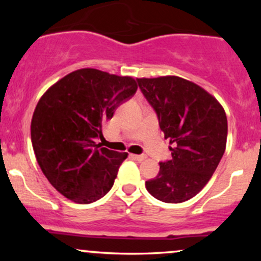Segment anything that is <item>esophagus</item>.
<instances>
[{
  "label": "esophagus",
  "instance_id": "1",
  "mask_svg": "<svg viewBox=\"0 0 261 261\" xmlns=\"http://www.w3.org/2000/svg\"><path fill=\"white\" fill-rule=\"evenodd\" d=\"M131 157L134 158V160L139 161V162H142L146 160V155L145 154H131Z\"/></svg>",
  "mask_w": 261,
  "mask_h": 261
}]
</instances>
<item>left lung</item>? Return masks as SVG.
Listing matches in <instances>:
<instances>
[{
  "instance_id": "left-lung-1",
  "label": "left lung",
  "mask_w": 261,
  "mask_h": 261,
  "mask_svg": "<svg viewBox=\"0 0 261 261\" xmlns=\"http://www.w3.org/2000/svg\"><path fill=\"white\" fill-rule=\"evenodd\" d=\"M136 81L172 145V160L161 162L160 173L146 181V189L163 202L187 201L207 184L224 153L226 113L216 98L180 77Z\"/></svg>"
}]
</instances>
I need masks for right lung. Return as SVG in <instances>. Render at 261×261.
Masks as SVG:
<instances>
[{
	"label": "right lung",
	"mask_w": 261,
	"mask_h": 261,
	"mask_svg": "<svg viewBox=\"0 0 261 261\" xmlns=\"http://www.w3.org/2000/svg\"><path fill=\"white\" fill-rule=\"evenodd\" d=\"M137 91L131 77L95 68L68 73L50 87L33 114V149L44 175L60 194L91 203L110 190L127 153L101 147V127Z\"/></svg>",
	"instance_id": "1"
}]
</instances>
